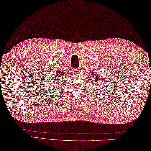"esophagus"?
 <instances>
[{"instance_id":"obj_1","label":"esophagus","mask_w":151,"mask_h":151,"mask_svg":"<svg viewBox=\"0 0 151 151\" xmlns=\"http://www.w3.org/2000/svg\"><path fill=\"white\" fill-rule=\"evenodd\" d=\"M80 71V69H79V68H78V69H75V70H74L73 72H74V73H79Z\"/></svg>"}]
</instances>
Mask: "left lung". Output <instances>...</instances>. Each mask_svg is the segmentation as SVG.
<instances>
[{"label": "left lung", "instance_id": "left-lung-1", "mask_svg": "<svg viewBox=\"0 0 151 151\" xmlns=\"http://www.w3.org/2000/svg\"><path fill=\"white\" fill-rule=\"evenodd\" d=\"M91 73H92L91 78H93V79H92V82L93 81V80H95V82L98 81V82H99V85H100V82H99V80H100V78H99L98 77V76L96 75V73H93V71H91Z\"/></svg>", "mask_w": 151, "mask_h": 151}]
</instances>
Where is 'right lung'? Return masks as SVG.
I'll list each match as a JSON object with an SVG mask.
<instances>
[{
	"label": "right lung",
	"mask_w": 151,
	"mask_h": 151,
	"mask_svg": "<svg viewBox=\"0 0 151 151\" xmlns=\"http://www.w3.org/2000/svg\"><path fill=\"white\" fill-rule=\"evenodd\" d=\"M65 72H63V71H58V73H57V75H56V76H55V79H53V80H54L55 81V80H57L59 82V80H58V79L60 78V77H63V76H65ZM55 84H56V82H55Z\"/></svg>",
	"instance_id": "1"
}]
</instances>
